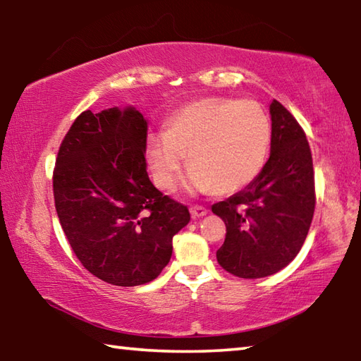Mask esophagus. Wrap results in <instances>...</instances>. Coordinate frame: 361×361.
I'll list each match as a JSON object with an SVG mask.
<instances>
[{"label": "esophagus", "instance_id": "34e87169", "mask_svg": "<svg viewBox=\"0 0 361 361\" xmlns=\"http://www.w3.org/2000/svg\"><path fill=\"white\" fill-rule=\"evenodd\" d=\"M207 210L205 207H202V205H194V207H191V209H189V213H191V216L192 218H202V216H205L207 215Z\"/></svg>", "mask_w": 361, "mask_h": 361}]
</instances>
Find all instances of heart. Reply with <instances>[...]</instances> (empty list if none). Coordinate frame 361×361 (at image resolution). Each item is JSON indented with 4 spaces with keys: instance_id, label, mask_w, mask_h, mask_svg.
<instances>
[{
    "instance_id": "heart-1",
    "label": "heart",
    "mask_w": 361,
    "mask_h": 361,
    "mask_svg": "<svg viewBox=\"0 0 361 361\" xmlns=\"http://www.w3.org/2000/svg\"><path fill=\"white\" fill-rule=\"evenodd\" d=\"M271 137V122L255 100H195L170 116L166 133L149 135L146 157L152 181L170 191L186 154L188 191H240L264 169Z\"/></svg>"
}]
</instances>
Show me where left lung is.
I'll list each match as a JSON object with an SVG mask.
<instances>
[{
	"label": "left lung",
	"instance_id": "obj_1",
	"mask_svg": "<svg viewBox=\"0 0 361 361\" xmlns=\"http://www.w3.org/2000/svg\"><path fill=\"white\" fill-rule=\"evenodd\" d=\"M271 156L261 173L212 212L226 224L216 252L224 271L240 279L272 276L296 258L312 223L315 181L305 133L282 103L272 100Z\"/></svg>",
	"mask_w": 361,
	"mask_h": 361
}]
</instances>
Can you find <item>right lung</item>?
<instances>
[{"label": "right lung", "mask_w": 361, "mask_h": 361, "mask_svg": "<svg viewBox=\"0 0 361 361\" xmlns=\"http://www.w3.org/2000/svg\"><path fill=\"white\" fill-rule=\"evenodd\" d=\"M148 122L137 108L90 109L73 122L54 169V200L81 264L118 286L154 280L191 219L146 172Z\"/></svg>", "instance_id": "obj_1"}]
</instances>
